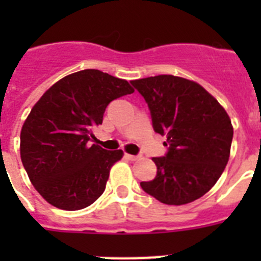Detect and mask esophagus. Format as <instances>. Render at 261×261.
I'll list each match as a JSON object with an SVG mask.
<instances>
[{"label": "esophagus", "mask_w": 261, "mask_h": 261, "mask_svg": "<svg viewBox=\"0 0 261 261\" xmlns=\"http://www.w3.org/2000/svg\"><path fill=\"white\" fill-rule=\"evenodd\" d=\"M125 156L126 159H128V161H137L138 159V156L137 155H132V154H125Z\"/></svg>", "instance_id": "esophagus-1"}]
</instances>
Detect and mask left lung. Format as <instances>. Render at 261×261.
Returning a JSON list of instances; mask_svg holds the SVG:
<instances>
[{
	"mask_svg": "<svg viewBox=\"0 0 261 261\" xmlns=\"http://www.w3.org/2000/svg\"><path fill=\"white\" fill-rule=\"evenodd\" d=\"M150 108L154 130L166 136V156L153 158L156 176L142 190L167 205L200 199L229 162L231 120L213 95L195 81L171 74L130 81Z\"/></svg>",
	"mask_w": 261,
	"mask_h": 261,
	"instance_id": "1",
	"label": "left lung"
}]
</instances>
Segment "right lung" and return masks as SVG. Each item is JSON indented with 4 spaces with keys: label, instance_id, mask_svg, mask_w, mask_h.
Instances as JSON below:
<instances>
[{
    "label": "right lung",
    "instance_id": "obj_1",
    "mask_svg": "<svg viewBox=\"0 0 261 261\" xmlns=\"http://www.w3.org/2000/svg\"><path fill=\"white\" fill-rule=\"evenodd\" d=\"M133 91L128 81L85 69L57 81L35 103L20 130V159L45 201L80 211L105 192L124 153L90 145V137L110 102Z\"/></svg>",
    "mask_w": 261,
    "mask_h": 261
}]
</instances>
